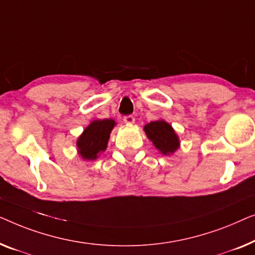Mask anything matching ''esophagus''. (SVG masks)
Returning a JSON list of instances; mask_svg holds the SVG:
<instances>
[{"label": "esophagus", "instance_id": "obj_1", "mask_svg": "<svg viewBox=\"0 0 255 255\" xmlns=\"http://www.w3.org/2000/svg\"><path fill=\"white\" fill-rule=\"evenodd\" d=\"M124 121H125V124L131 125V124L135 123V118L132 117V116H126V117L124 118Z\"/></svg>", "mask_w": 255, "mask_h": 255}]
</instances>
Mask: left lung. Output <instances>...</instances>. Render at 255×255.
<instances>
[{"label":"left lung","mask_w":255,"mask_h":255,"mask_svg":"<svg viewBox=\"0 0 255 255\" xmlns=\"http://www.w3.org/2000/svg\"><path fill=\"white\" fill-rule=\"evenodd\" d=\"M144 131L156 149H158L163 155H171L180 145L174 129L164 120L151 121L150 124L145 125Z\"/></svg>","instance_id":"obj_1"}]
</instances>
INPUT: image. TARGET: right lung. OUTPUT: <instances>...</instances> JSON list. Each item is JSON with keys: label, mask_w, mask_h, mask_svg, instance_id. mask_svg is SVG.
<instances>
[{"label": "right lung", "mask_w": 255, "mask_h": 255, "mask_svg": "<svg viewBox=\"0 0 255 255\" xmlns=\"http://www.w3.org/2000/svg\"><path fill=\"white\" fill-rule=\"evenodd\" d=\"M114 125L116 121L112 119L95 120L84 129L76 142L82 158L85 160L97 159L100 152L105 151Z\"/></svg>", "instance_id": "right-lung-1"}]
</instances>
